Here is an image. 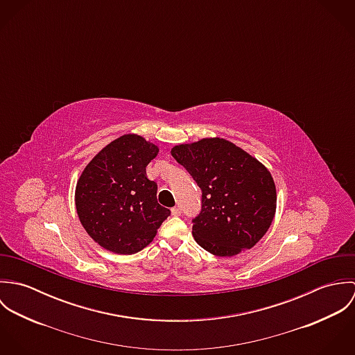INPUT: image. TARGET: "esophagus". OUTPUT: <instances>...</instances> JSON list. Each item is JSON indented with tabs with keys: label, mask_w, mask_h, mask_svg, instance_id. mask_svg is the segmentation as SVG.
I'll use <instances>...</instances> for the list:
<instances>
[{
	"label": "esophagus",
	"mask_w": 355,
	"mask_h": 355,
	"mask_svg": "<svg viewBox=\"0 0 355 355\" xmlns=\"http://www.w3.org/2000/svg\"><path fill=\"white\" fill-rule=\"evenodd\" d=\"M172 214H173V216H182V207H180V206L172 207Z\"/></svg>",
	"instance_id": "1"
}]
</instances>
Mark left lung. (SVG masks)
I'll return each instance as SVG.
<instances>
[{
	"instance_id": "left-lung-1",
	"label": "left lung",
	"mask_w": 355,
	"mask_h": 355,
	"mask_svg": "<svg viewBox=\"0 0 355 355\" xmlns=\"http://www.w3.org/2000/svg\"><path fill=\"white\" fill-rule=\"evenodd\" d=\"M171 154L202 191L201 211L191 220L197 243L220 257L252 249L270 227L276 210L269 171L220 138L179 145Z\"/></svg>"
}]
</instances>
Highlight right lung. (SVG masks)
<instances>
[{
	"mask_svg": "<svg viewBox=\"0 0 355 355\" xmlns=\"http://www.w3.org/2000/svg\"><path fill=\"white\" fill-rule=\"evenodd\" d=\"M158 148L139 135H123L85 168L75 193L79 220L103 249L135 254L146 248L171 210L157 202L146 166Z\"/></svg>",
	"mask_w": 355,
	"mask_h": 355,
	"instance_id": "1",
	"label": "right lung"
}]
</instances>
